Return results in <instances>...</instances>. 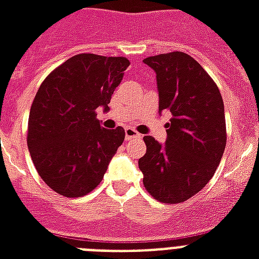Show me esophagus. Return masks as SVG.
I'll use <instances>...</instances> for the list:
<instances>
[{"label":"esophagus","instance_id":"esophagus-1","mask_svg":"<svg viewBox=\"0 0 259 259\" xmlns=\"http://www.w3.org/2000/svg\"><path fill=\"white\" fill-rule=\"evenodd\" d=\"M141 136L133 129V127H126L125 129V138L126 141H130V140H133V138H140Z\"/></svg>","mask_w":259,"mask_h":259}]
</instances>
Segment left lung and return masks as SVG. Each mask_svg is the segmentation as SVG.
Returning <instances> with one entry per match:
<instances>
[{
    "instance_id": "obj_1",
    "label": "left lung",
    "mask_w": 259,
    "mask_h": 259,
    "mask_svg": "<svg viewBox=\"0 0 259 259\" xmlns=\"http://www.w3.org/2000/svg\"><path fill=\"white\" fill-rule=\"evenodd\" d=\"M156 72L158 110H169L166 141L145 136L138 160L146 191L161 203H183L212 179L226 148L221 91L203 67L184 52L144 59Z\"/></svg>"
}]
</instances>
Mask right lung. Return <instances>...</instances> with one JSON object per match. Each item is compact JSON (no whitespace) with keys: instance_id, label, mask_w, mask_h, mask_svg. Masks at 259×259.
Segmentation results:
<instances>
[{"instance_id":"right-lung-1","label":"right lung","mask_w":259,"mask_h":259,"mask_svg":"<svg viewBox=\"0 0 259 259\" xmlns=\"http://www.w3.org/2000/svg\"><path fill=\"white\" fill-rule=\"evenodd\" d=\"M129 64L123 56L75 55L55 68L37 90L26 142L36 170L55 192L84 196L105 176L125 140V130L102 127L95 110H109Z\"/></svg>"}]
</instances>
